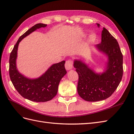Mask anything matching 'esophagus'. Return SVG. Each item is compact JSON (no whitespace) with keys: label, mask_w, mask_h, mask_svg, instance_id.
Here are the masks:
<instances>
[{"label":"esophagus","mask_w":134,"mask_h":134,"mask_svg":"<svg viewBox=\"0 0 134 134\" xmlns=\"http://www.w3.org/2000/svg\"><path fill=\"white\" fill-rule=\"evenodd\" d=\"M72 62L70 60H68L66 61L65 65V69L66 70H71L72 68Z\"/></svg>","instance_id":"34e87169"}]
</instances>
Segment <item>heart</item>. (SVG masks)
Here are the masks:
<instances>
[{
    "instance_id": "obj_1",
    "label": "heart",
    "mask_w": 134,
    "mask_h": 134,
    "mask_svg": "<svg viewBox=\"0 0 134 134\" xmlns=\"http://www.w3.org/2000/svg\"><path fill=\"white\" fill-rule=\"evenodd\" d=\"M96 36L94 34H92L90 36V41L91 42H94L96 40Z\"/></svg>"
}]
</instances>
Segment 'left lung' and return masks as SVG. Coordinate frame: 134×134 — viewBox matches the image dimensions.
Segmentation results:
<instances>
[{"label": "left lung", "instance_id": "obj_1", "mask_svg": "<svg viewBox=\"0 0 134 134\" xmlns=\"http://www.w3.org/2000/svg\"><path fill=\"white\" fill-rule=\"evenodd\" d=\"M99 27V24L97 23ZM101 43L96 47L108 57L106 68L97 73L84 62L75 60L74 66L79 75L77 91L81 98L88 102L106 99L118 87L123 75V56L117 40L103 27Z\"/></svg>", "mask_w": 134, "mask_h": 134}]
</instances>
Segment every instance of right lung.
<instances>
[{"instance_id": "add662e5", "label": "right lung", "mask_w": 134, "mask_h": 134, "mask_svg": "<svg viewBox=\"0 0 134 134\" xmlns=\"http://www.w3.org/2000/svg\"><path fill=\"white\" fill-rule=\"evenodd\" d=\"M47 25L36 24L20 37L12 51L9 58V76L15 90L23 98L37 102L51 100L58 93L61 79L66 74L65 61L54 64L39 78L30 79L21 74L16 66L18 44L22 40L32 32Z\"/></svg>"}]
</instances>
